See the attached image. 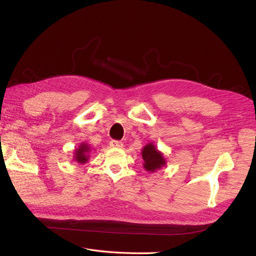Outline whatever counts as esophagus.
<instances>
[{
	"instance_id": "esophagus-1",
	"label": "esophagus",
	"mask_w": 256,
	"mask_h": 256,
	"mask_svg": "<svg viewBox=\"0 0 256 256\" xmlns=\"http://www.w3.org/2000/svg\"><path fill=\"white\" fill-rule=\"evenodd\" d=\"M110 145H111L112 147H118V148H122V147L124 146L122 142H120V141H115V140L111 141V142H110Z\"/></svg>"
}]
</instances>
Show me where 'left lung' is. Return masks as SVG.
Returning <instances> with one entry per match:
<instances>
[{"instance_id":"8db88e82","label":"left lung","mask_w":256,"mask_h":256,"mask_svg":"<svg viewBox=\"0 0 256 256\" xmlns=\"http://www.w3.org/2000/svg\"><path fill=\"white\" fill-rule=\"evenodd\" d=\"M142 158H143V168L147 172H157L158 170L166 166V160L164 154H162L158 148L154 146V143L146 144L142 148Z\"/></svg>"}]
</instances>
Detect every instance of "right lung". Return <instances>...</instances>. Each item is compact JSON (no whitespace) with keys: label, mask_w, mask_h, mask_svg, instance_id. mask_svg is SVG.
Returning a JSON list of instances; mask_svg holds the SVG:
<instances>
[{"label":"right lung","mask_w":256,"mask_h":256,"mask_svg":"<svg viewBox=\"0 0 256 256\" xmlns=\"http://www.w3.org/2000/svg\"><path fill=\"white\" fill-rule=\"evenodd\" d=\"M90 147L88 143L82 142L78 146V148H76L74 154V160L78 162L80 164H86L90 159Z\"/></svg>","instance_id":"right-lung-1"}]
</instances>
